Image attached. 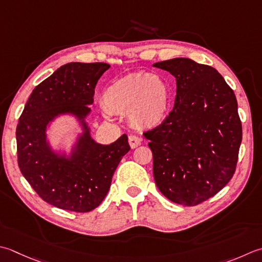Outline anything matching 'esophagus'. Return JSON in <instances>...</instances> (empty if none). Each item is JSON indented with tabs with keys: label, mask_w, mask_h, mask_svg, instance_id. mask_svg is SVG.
<instances>
[{
	"label": "esophagus",
	"mask_w": 262,
	"mask_h": 262,
	"mask_svg": "<svg viewBox=\"0 0 262 262\" xmlns=\"http://www.w3.org/2000/svg\"><path fill=\"white\" fill-rule=\"evenodd\" d=\"M128 143H129L132 148H135L138 145H141V138L136 135H130L128 137Z\"/></svg>",
	"instance_id": "1"
}]
</instances>
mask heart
<instances>
[{"instance_id":"heart-1","label":"heart","mask_w":262,"mask_h":262,"mask_svg":"<svg viewBox=\"0 0 262 262\" xmlns=\"http://www.w3.org/2000/svg\"><path fill=\"white\" fill-rule=\"evenodd\" d=\"M171 91L167 81L145 71L132 73L114 81L103 94V104L115 114H128L140 128H153L166 119Z\"/></svg>"}]
</instances>
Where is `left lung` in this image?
<instances>
[{"instance_id":"1","label":"left lung","mask_w":262,"mask_h":262,"mask_svg":"<svg viewBox=\"0 0 262 262\" xmlns=\"http://www.w3.org/2000/svg\"><path fill=\"white\" fill-rule=\"evenodd\" d=\"M176 78L173 109L144 132L153 176L170 201L196 206L227 185L236 170L242 124L233 90L212 67L187 58L153 64Z\"/></svg>"}]
</instances>
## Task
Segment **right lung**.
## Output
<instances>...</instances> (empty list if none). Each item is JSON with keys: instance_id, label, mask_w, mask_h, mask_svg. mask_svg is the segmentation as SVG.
I'll list each match as a JSON object with an SVG mask.
<instances>
[{"instance_id": "add662e5", "label": "right lung", "mask_w": 262, "mask_h": 262, "mask_svg": "<svg viewBox=\"0 0 262 262\" xmlns=\"http://www.w3.org/2000/svg\"><path fill=\"white\" fill-rule=\"evenodd\" d=\"M110 66L70 62L35 87L15 130L18 166L39 198L74 212H89L109 192L112 176L130 150L126 134L110 145L92 140L85 117L93 103L94 89ZM71 113L84 133L69 158L58 156L46 142V126L55 116Z\"/></svg>"}]
</instances>
